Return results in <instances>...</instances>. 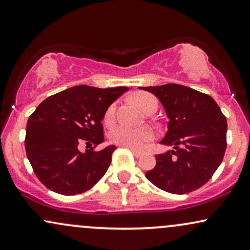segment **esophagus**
<instances>
[{"mask_svg":"<svg viewBox=\"0 0 250 250\" xmlns=\"http://www.w3.org/2000/svg\"><path fill=\"white\" fill-rule=\"evenodd\" d=\"M127 148L132 150V153H133V155L135 156V158H140V156L143 155V152H140V150L134 149V148H131V147H127Z\"/></svg>","mask_w":250,"mask_h":250,"instance_id":"obj_1","label":"esophagus"}]
</instances>
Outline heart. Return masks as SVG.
<instances>
[{"mask_svg":"<svg viewBox=\"0 0 250 250\" xmlns=\"http://www.w3.org/2000/svg\"><path fill=\"white\" fill-rule=\"evenodd\" d=\"M135 103L143 109L145 112L150 113L155 112L158 110L159 103L158 100L152 95L146 94H138L134 96ZM116 105L111 104L107 107L105 113H104L103 122L104 124L110 125L112 124L113 118H115ZM110 141L112 144L119 145L123 147H131L134 149H143L146 147V145L150 143L154 139V132L149 127H128L125 125L115 126L109 133Z\"/></svg>","mask_w":250,"mask_h":250,"instance_id":"1","label":"heart"}]
</instances>
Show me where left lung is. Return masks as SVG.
Here are the masks:
<instances>
[{"instance_id":"left-lung-1","label":"left lung","mask_w":250,"mask_h":250,"mask_svg":"<svg viewBox=\"0 0 250 250\" xmlns=\"http://www.w3.org/2000/svg\"><path fill=\"white\" fill-rule=\"evenodd\" d=\"M159 98L169 118L162 145L174 150L158 154L156 166L146 172L159 189L184 195L211 180L226 150L227 120L208 95L184 85L140 87Z\"/></svg>"}]
</instances>
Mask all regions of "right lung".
Listing matches in <instances>:
<instances>
[{"mask_svg":"<svg viewBox=\"0 0 250 250\" xmlns=\"http://www.w3.org/2000/svg\"><path fill=\"white\" fill-rule=\"evenodd\" d=\"M127 90L76 85L37 106L27 120L24 143L36 176L47 189L63 196L79 195L104 176L116 147L95 149L104 140L101 122L107 107ZM81 142L94 147L81 153Z\"/></svg>","mask_w":250,"mask_h":250,"instance_id":"right-lung-1","label":"right lung"}]
</instances>
